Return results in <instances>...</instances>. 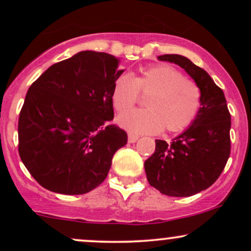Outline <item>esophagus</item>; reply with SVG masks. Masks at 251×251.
Wrapping results in <instances>:
<instances>
[{
	"label": "esophagus",
	"instance_id": "esophagus-1",
	"mask_svg": "<svg viewBox=\"0 0 251 251\" xmlns=\"http://www.w3.org/2000/svg\"><path fill=\"white\" fill-rule=\"evenodd\" d=\"M138 139H139V137L137 134L128 133V143H135Z\"/></svg>",
	"mask_w": 251,
	"mask_h": 251
}]
</instances>
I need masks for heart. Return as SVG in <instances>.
Instances as JSON below:
<instances>
[{"mask_svg": "<svg viewBox=\"0 0 251 251\" xmlns=\"http://www.w3.org/2000/svg\"><path fill=\"white\" fill-rule=\"evenodd\" d=\"M148 95L146 109L123 114L118 122L133 133H157L165 129L176 133L194 122L201 107V94L197 83L184 77L169 65L148 67L137 76L120 74L112 86V103L118 113H125Z\"/></svg>", "mask_w": 251, "mask_h": 251, "instance_id": "b5f03b06", "label": "heart"}]
</instances>
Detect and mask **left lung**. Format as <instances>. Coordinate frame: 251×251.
I'll return each instance as SVG.
<instances>
[{"label":"left lung","instance_id":"left-lung-1","mask_svg":"<svg viewBox=\"0 0 251 251\" xmlns=\"http://www.w3.org/2000/svg\"><path fill=\"white\" fill-rule=\"evenodd\" d=\"M185 70L201 89L197 117L172 143L155 140L154 153L145 162L150 185L171 197H189L218 179L230 155L231 117L223 91L203 68L178 54L158 56Z\"/></svg>","mask_w":251,"mask_h":251}]
</instances>
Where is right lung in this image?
I'll use <instances>...</instances> for the list:
<instances>
[{
  "label": "right lung",
  "instance_id": "obj_1",
  "mask_svg": "<svg viewBox=\"0 0 251 251\" xmlns=\"http://www.w3.org/2000/svg\"><path fill=\"white\" fill-rule=\"evenodd\" d=\"M120 59L85 50L50 66L31 83L19 118V153L40 185L82 195L105 180L127 143L114 118L112 86Z\"/></svg>",
  "mask_w": 251,
  "mask_h": 251
}]
</instances>
